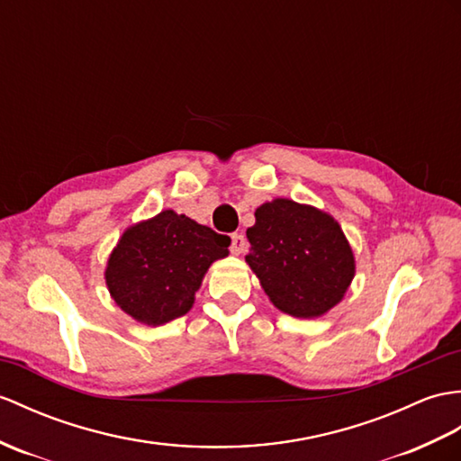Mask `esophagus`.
Returning a JSON list of instances; mask_svg holds the SVG:
<instances>
[{"instance_id":"obj_1","label":"esophagus","mask_w":461,"mask_h":461,"mask_svg":"<svg viewBox=\"0 0 461 461\" xmlns=\"http://www.w3.org/2000/svg\"><path fill=\"white\" fill-rule=\"evenodd\" d=\"M245 245H248V241H245V238L241 233H233L231 235V253L233 255H241L245 251Z\"/></svg>"}]
</instances>
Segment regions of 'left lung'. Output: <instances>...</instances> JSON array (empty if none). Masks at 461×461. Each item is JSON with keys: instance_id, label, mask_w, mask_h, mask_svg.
Listing matches in <instances>:
<instances>
[{"instance_id": "1", "label": "left lung", "mask_w": 461, "mask_h": 461, "mask_svg": "<svg viewBox=\"0 0 461 461\" xmlns=\"http://www.w3.org/2000/svg\"><path fill=\"white\" fill-rule=\"evenodd\" d=\"M245 261L275 308L294 318H320L341 303L356 276V257L328 212L288 198L255 210Z\"/></svg>"}]
</instances>
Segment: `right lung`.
Masks as SVG:
<instances>
[{"mask_svg": "<svg viewBox=\"0 0 461 461\" xmlns=\"http://www.w3.org/2000/svg\"><path fill=\"white\" fill-rule=\"evenodd\" d=\"M231 240L185 213L163 210L127 228L110 253L105 285L127 316L163 326L185 316L210 265L228 257Z\"/></svg>", "mask_w": 461, "mask_h": 461, "instance_id": "obj_1", "label": "right lung"}]
</instances>
